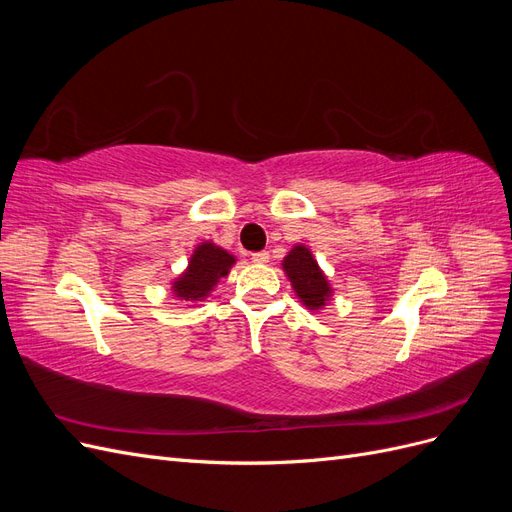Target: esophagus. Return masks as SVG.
Returning a JSON list of instances; mask_svg holds the SVG:
<instances>
[{
  "label": "esophagus",
  "instance_id": "esophagus-1",
  "mask_svg": "<svg viewBox=\"0 0 512 512\" xmlns=\"http://www.w3.org/2000/svg\"><path fill=\"white\" fill-rule=\"evenodd\" d=\"M252 260L256 262V265H267L269 252H256V254H252Z\"/></svg>",
  "mask_w": 512,
  "mask_h": 512
}]
</instances>
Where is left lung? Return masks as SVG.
<instances>
[{"label": "left lung", "mask_w": 512, "mask_h": 512, "mask_svg": "<svg viewBox=\"0 0 512 512\" xmlns=\"http://www.w3.org/2000/svg\"><path fill=\"white\" fill-rule=\"evenodd\" d=\"M282 267L288 275V280L297 292V297L307 309H322L331 299V286L327 275L318 267L316 258L305 245H294L288 256L282 260Z\"/></svg>", "instance_id": "obj_1"}]
</instances>
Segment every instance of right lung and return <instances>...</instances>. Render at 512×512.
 Masks as SVG:
<instances>
[{"label": "right lung", "instance_id": "obj_1", "mask_svg": "<svg viewBox=\"0 0 512 512\" xmlns=\"http://www.w3.org/2000/svg\"><path fill=\"white\" fill-rule=\"evenodd\" d=\"M232 265L235 256L222 247L211 241L200 243L188 262V269L173 282V294L181 301H203L222 277L228 275Z\"/></svg>", "mask_w": 512, "mask_h": 512}]
</instances>
